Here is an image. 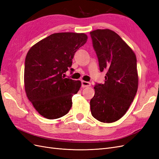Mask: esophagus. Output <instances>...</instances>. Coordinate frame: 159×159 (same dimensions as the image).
<instances>
[{"instance_id":"obj_1","label":"esophagus","mask_w":159,"mask_h":159,"mask_svg":"<svg viewBox=\"0 0 159 159\" xmlns=\"http://www.w3.org/2000/svg\"><path fill=\"white\" fill-rule=\"evenodd\" d=\"M91 86V83L88 82V81H81V87L82 88H87Z\"/></svg>"}]
</instances>
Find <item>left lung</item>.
<instances>
[{
	"instance_id": "obj_1",
	"label": "left lung",
	"mask_w": 159,
	"mask_h": 159,
	"mask_svg": "<svg viewBox=\"0 0 159 159\" xmlns=\"http://www.w3.org/2000/svg\"><path fill=\"white\" fill-rule=\"evenodd\" d=\"M101 71H107L103 84H96L90 101L91 115L103 123L118 121L126 113L139 84L137 57L117 33L109 29L90 32Z\"/></svg>"
}]
</instances>
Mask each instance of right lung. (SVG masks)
<instances>
[{
    "label": "right lung",
    "instance_id": "1",
    "mask_svg": "<svg viewBox=\"0 0 159 159\" xmlns=\"http://www.w3.org/2000/svg\"><path fill=\"white\" fill-rule=\"evenodd\" d=\"M87 40L84 33H54L28 50L24 77L25 91L42 116L55 119L69 112L71 98L80 90L81 82L65 78L64 73L71 66L77 50Z\"/></svg>",
    "mask_w": 159,
    "mask_h": 159
}]
</instances>
